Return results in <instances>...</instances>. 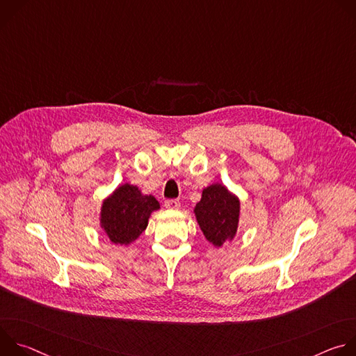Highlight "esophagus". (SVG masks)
Here are the masks:
<instances>
[{
  "instance_id": "obj_1",
  "label": "esophagus",
  "mask_w": 356,
  "mask_h": 356,
  "mask_svg": "<svg viewBox=\"0 0 356 356\" xmlns=\"http://www.w3.org/2000/svg\"><path fill=\"white\" fill-rule=\"evenodd\" d=\"M165 207L168 210H179L180 209V201L179 200H166Z\"/></svg>"
}]
</instances>
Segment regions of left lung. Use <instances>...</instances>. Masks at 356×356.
<instances>
[{
	"mask_svg": "<svg viewBox=\"0 0 356 356\" xmlns=\"http://www.w3.org/2000/svg\"><path fill=\"white\" fill-rule=\"evenodd\" d=\"M194 216L206 239L220 248L236 235L241 200L224 184H210L202 188L201 200L194 207Z\"/></svg>",
	"mask_w": 356,
	"mask_h": 356,
	"instance_id": "left-lung-1",
	"label": "left lung"
}]
</instances>
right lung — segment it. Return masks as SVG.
Instances as JSON below:
<instances>
[{
	"label": "right lung",
	"mask_w": 356,
	"mask_h": 356,
	"mask_svg": "<svg viewBox=\"0 0 356 356\" xmlns=\"http://www.w3.org/2000/svg\"><path fill=\"white\" fill-rule=\"evenodd\" d=\"M159 209V201L154 195L143 194L136 186L125 183L103 200L99 228L113 243L127 246L139 238L152 213Z\"/></svg>",
	"instance_id": "right-lung-1"
}]
</instances>
